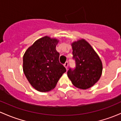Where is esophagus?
<instances>
[{
    "mask_svg": "<svg viewBox=\"0 0 121 121\" xmlns=\"http://www.w3.org/2000/svg\"><path fill=\"white\" fill-rule=\"evenodd\" d=\"M64 66L65 67V68H66V69H67L68 66V61H66V62H65V63H64Z\"/></svg>",
    "mask_w": 121,
    "mask_h": 121,
    "instance_id": "34e87169",
    "label": "esophagus"
}]
</instances>
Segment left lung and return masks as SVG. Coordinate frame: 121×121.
<instances>
[{"instance_id": "8db88e82", "label": "left lung", "mask_w": 121, "mask_h": 121, "mask_svg": "<svg viewBox=\"0 0 121 121\" xmlns=\"http://www.w3.org/2000/svg\"><path fill=\"white\" fill-rule=\"evenodd\" d=\"M71 46L75 67L69 68L67 75L74 86L86 90L93 86L101 77L102 62L91 45L84 39L74 41Z\"/></svg>"}]
</instances>
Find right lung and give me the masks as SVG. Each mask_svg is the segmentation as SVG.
<instances>
[{"instance_id": "add662e5", "label": "right lung", "mask_w": 121, "mask_h": 121, "mask_svg": "<svg viewBox=\"0 0 121 121\" xmlns=\"http://www.w3.org/2000/svg\"><path fill=\"white\" fill-rule=\"evenodd\" d=\"M58 40L45 36L35 41L23 56V72L37 91L48 92L54 88L66 69L59 61L56 50Z\"/></svg>"}]
</instances>
